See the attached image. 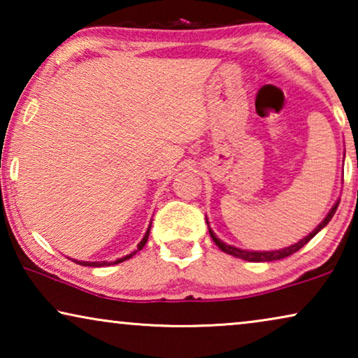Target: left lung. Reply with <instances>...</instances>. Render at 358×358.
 <instances>
[{
  "instance_id": "left-lung-1",
  "label": "left lung",
  "mask_w": 358,
  "mask_h": 358,
  "mask_svg": "<svg viewBox=\"0 0 358 358\" xmlns=\"http://www.w3.org/2000/svg\"><path fill=\"white\" fill-rule=\"evenodd\" d=\"M339 202H341V200H337V202H336L334 205H332V208L329 210V213L326 215L324 220H322V222H321L320 224H317V227H316L315 229H313V231H311L310 234H306L305 238L300 239V241L295 243V244H292V246H288V248H282V249H275V251H248V249H241V248L231 246V244L223 243L222 239L217 238V234L213 233V229L210 228V223H208V220H207V224H208V233H210V236H212V239L215 241V244H217V246H218L220 249H222L223 252L231 254V256H234V257L244 259V261H249V262H268V261H278V259H283V257L292 256L293 252H296L298 249H301L303 246H305V244H306L308 241H310L311 238H315L316 234L320 233L321 229L324 228L326 224L331 222V218L334 217L336 210H337V207H339Z\"/></svg>"
}]
</instances>
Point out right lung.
<instances>
[{
    "label": "right lung",
    "mask_w": 358,
    "mask_h": 358,
    "mask_svg": "<svg viewBox=\"0 0 358 358\" xmlns=\"http://www.w3.org/2000/svg\"><path fill=\"white\" fill-rule=\"evenodd\" d=\"M150 229H151V223H150V227H148V229H146V233H145V236H143V239H141V241L138 243V246H136V251H134V252H130V254H127V256H124V257H120V259H117V261H114V262H107V261H101V262H90V261H76V259H71L73 262H76V264H80V266H87V267H102V266H114V264H120V262H124V261H127V259H130L131 256H135L136 252L138 251H141V249H143V246L146 244V241H148V236H150Z\"/></svg>",
    "instance_id": "1"
}]
</instances>
